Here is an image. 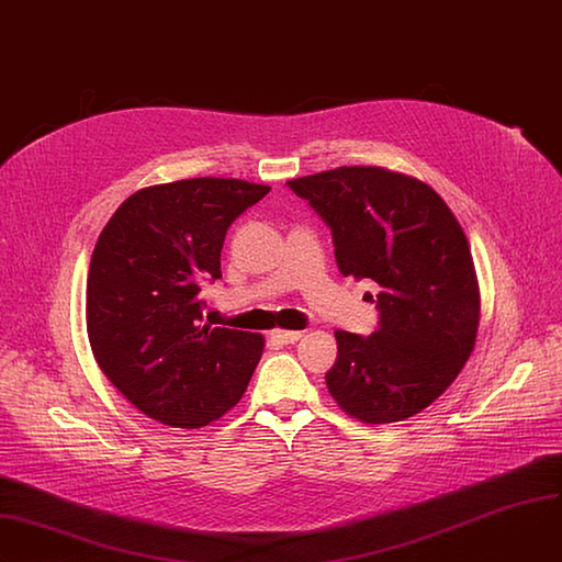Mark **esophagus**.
I'll return each mask as SVG.
<instances>
[{"instance_id": "obj_1", "label": "esophagus", "mask_w": 562, "mask_h": 562, "mask_svg": "<svg viewBox=\"0 0 562 562\" xmlns=\"http://www.w3.org/2000/svg\"><path fill=\"white\" fill-rule=\"evenodd\" d=\"M300 336H302V331H284V329L271 331V338H273L276 342H280V345H291V342L300 340Z\"/></svg>"}]
</instances>
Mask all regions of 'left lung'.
<instances>
[{
    "label": "left lung",
    "instance_id": "obj_1",
    "mask_svg": "<svg viewBox=\"0 0 562 562\" xmlns=\"http://www.w3.org/2000/svg\"><path fill=\"white\" fill-rule=\"evenodd\" d=\"M286 186L331 231L338 271L381 286L374 334L334 331L329 394L366 424L422 413L475 347L480 291L462 226L430 186L376 166H342Z\"/></svg>",
    "mask_w": 562,
    "mask_h": 562
}]
</instances>
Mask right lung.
Masks as SVG:
<instances>
[{
    "label": "right lung",
    "mask_w": 562,
    "mask_h": 562,
    "mask_svg": "<svg viewBox=\"0 0 562 562\" xmlns=\"http://www.w3.org/2000/svg\"><path fill=\"white\" fill-rule=\"evenodd\" d=\"M269 190L215 177L149 186L100 233L87 278L89 342L143 415L201 428L241 398L265 340L203 325L201 286L222 278L226 231Z\"/></svg>",
    "instance_id": "obj_1"
}]
</instances>
